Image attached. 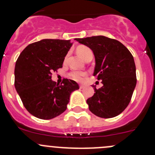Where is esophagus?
<instances>
[{"label":"esophagus","instance_id":"1","mask_svg":"<svg viewBox=\"0 0 155 155\" xmlns=\"http://www.w3.org/2000/svg\"><path fill=\"white\" fill-rule=\"evenodd\" d=\"M85 87V85H79V87H80L81 89L84 88V87Z\"/></svg>","mask_w":155,"mask_h":155}]
</instances>
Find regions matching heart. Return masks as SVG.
<instances>
[{
  "mask_svg": "<svg viewBox=\"0 0 155 155\" xmlns=\"http://www.w3.org/2000/svg\"><path fill=\"white\" fill-rule=\"evenodd\" d=\"M78 54L83 58L85 61L87 60L90 58L93 57V52H92L91 49L90 48L87 47L86 46H79L76 48ZM70 53H68L67 55L65 56L64 61H66L68 58L69 57ZM86 76V73L83 71H77V70H74V71L70 72L68 74V76L70 79H73V80L76 81V82H82L84 79L85 76Z\"/></svg>",
  "mask_w": 155,
  "mask_h": 155,
  "instance_id": "heart-1",
  "label": "heart"
}]
</instances>
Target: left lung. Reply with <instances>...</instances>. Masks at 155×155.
<instances>
[{
  "mask_svg": "<svg viewBox=\"0 0 155 155\" xmlns=\"http://www.w3.org/2000/svg\"><path fill=\"white\" fill-rule=\"evenodd\" d=\"M93 51L95 58L94 76L102 80L103 86L87 100L89 110L101 118H113L129 104L137 85L136 66L130 51L119 41L104 36L76 38Z\"/></svg>",
  "mask_w": 155,
  "mask_h": 155,
  "instance_id": "8db88e82",
  "label": "left lung"
}]
</instances>
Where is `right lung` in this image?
Returning a JSON list of instances; mask_svg holds the SVG:
<instances>
[{"instance_id":"right-lung-1","label":"right lung","mask_w":155,"mask_h":155,"mask_svg":"<svg viewBox=\"0 0 155 155\" xmlns=\"http://www.w3.org/2000/svg\"><path fill=\"white\" fill-rule=\"evenodd\" d=\"M72 46L70 40L45 39L28 45L15 66V87L24 107L40 119H51L67 109L70 94L79 88L75 81L62 83L51 80V75L62 68Z\"/></svg>"}]
</instances>
